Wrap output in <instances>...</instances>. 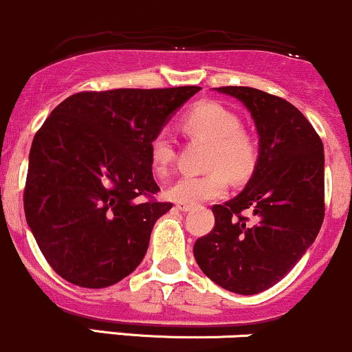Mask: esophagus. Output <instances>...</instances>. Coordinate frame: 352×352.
<instances>
[{"mask_svg": "<svg viewBox=\"0 0 352 352\" xmlns=\"http://www.w3.org/2000/svg\"><path fill=\"white\" fill-rule=\"evenodd\" d=\"M192 204H177V209L179 210H184V212H187V210H192Z\"/></svg>", "mask_w": 352, "mask_h": 352, "instance_id": "34e87169", "label": "esophagus"}]
</instances>
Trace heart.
<instances>
[{
  "instance_id": "1",
  "label": "heart",
  "mask_w": 352,
  "mask_h": 352,
  "mask_svg": "<svg viewBox=\"0 0 352 352\" xmlns=\"http://www.w3.org/2000/svg\"><path fill=\"white\" fill-rule=\"evenodd\" d=\"M188 136L210 143L206 175H182L168 188L166 195L180 204H199L223 197L228 190V175L243 179L256 164V146L241 129V121L219 102L206 101L192 108L182 118ZM175 158V145L166 129H160L150 142V164L155 173L164 175Z\"/></svg>"
}]
</instances>
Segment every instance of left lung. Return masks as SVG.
Listing matches in <instances>:
<instances>
[{
  "instance_id": "left-lung-1",
  "label": "left lung",
  "mask_w": 352,
  "mask_h": 352,
  "mask_svg": "<svg viewBox=\"0 0 352 352\" xmlns=\"http://www.w3.org/2000/svg\"><path fill=\"white\" fill-rule=\"evenodd\" d=\"M241 101L260 136L243 192L212 207L214 229L194 244L202 272L239 295L268 290L298 263L324 221V145L305 116L278 96L217 87Z\"/></svg>"
}]
</instances>
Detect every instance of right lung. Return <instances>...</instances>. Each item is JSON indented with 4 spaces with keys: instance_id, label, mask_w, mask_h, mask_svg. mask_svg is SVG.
Returning <instances> with one entry per match:
<instances>
[{
    "instance_id": "add662e5",
    "label": "right lung",
    "mask_w": 352,
    "mask_h": 352,
    "mask_svg": "<svg viewBox=\"0 0 352 352\" xmlns=\"http://www.w3.org/2000/svg\"><path fill=\"white\" fill-rule=\"evenodd\" d=\"M199 91H86L52 111L30 148L23 206L57 275L84 288H104L142 263L153 224L172 209L151 197L160 187L150 142Z\"/></svg>"
}]
</instances>
